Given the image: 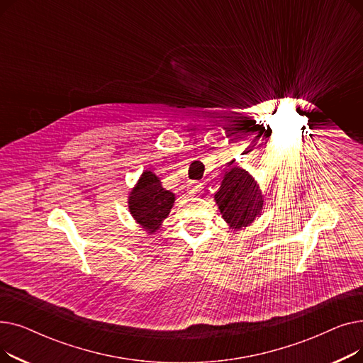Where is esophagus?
<instances>
[{
    "label": "esophagus",
    "mask_w": 363,
    "mask_h": 363,
    "mask_svg": "<svg viewBox=\"0 0 363 363\" xmlns=\"http://www.w3.org/2000/svg\"><path fill=\"white\" fill-rule=\"evenodd\" d=\"M201 188H203L201 182H191V184L188 185V194L189 196H196V194H199L201 191Z\"/></svg>",
    "instance_id": "esophagus-1"
}]
</instances>
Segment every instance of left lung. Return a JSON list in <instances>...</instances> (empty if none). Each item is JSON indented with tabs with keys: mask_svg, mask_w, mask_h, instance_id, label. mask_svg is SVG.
Here are the masks:
<instances>
[{
	"mask_svg": "<svg viewBox=\"0 0 363 363\" xmlns=\"http://www.w3.org/2000/svg\"><path fill=\"white\" fill-rule=\"evenodd\" d=\"M215 200L222 218L234 230L250 225L263 206L257 184L244 169L237 166L228 169L219 191L215 194Z\"/></svg>",
	"mask_w": 363,
	"mask_h": 363,
	"instance_id": "8db88e82",
	"label": "left lung"
}]
</instances>
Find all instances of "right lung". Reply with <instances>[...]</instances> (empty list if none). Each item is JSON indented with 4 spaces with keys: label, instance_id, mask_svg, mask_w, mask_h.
<instances>
[{
    "label": "right lung",
    "instance_id": "add662e5",
    "mask_svg": "<svg viewBox=\"0 0 363 363\" xmlns=\"http://www.w3.org/2000/svg\"><path fill=\"white\" fill-rule=\"evenodd\" d=\"M175 196L162 186L160 179L147 170L129 197V211L138 223L155 233L160 222L167 218Z\"/></svg>",
    "mask_w": 363,
    "mask_h": 363
}]
</instances>
